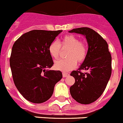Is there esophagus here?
Returning a JSON list of instances; mask_svg holds the SVG:
<instances>
[{
	"mask_svg": "<svg viewBox=\"0 0 123 123\" xmlns=\"http://www.w3.org/2000/svg\"><path fill=\"white\" fill-rule=\"evenodd\" d=\"M68 76H69V74H67V73H62V77H64V78H66V77H68Z\"/></svg>",
	"mask_w": 123,
	"mask_h": 123,
	"instance_id": "obj_1",
	"label": "esophagus"
}]
</instances>
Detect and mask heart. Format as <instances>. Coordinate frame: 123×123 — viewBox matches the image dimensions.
Masks as SVG:
<instances>
[{
    "label": "heart",
    "mask_w": 123,
    "mask_h": 123,
    "mask_svg": "<svg viewBox=\"0 0 123 123\" xmlns=\"http://www.w3.org/2000/svg\"><path fill=\"white\" fill-rule=\"evenodd\" d=\"M61 45L62 47L69 48L66 55L68 58L56 61L55 63V68L56 70L68 72L76 67L77 62H81L85 60L87 48L85 43L80 42L77 37L74 35H65L62 39ZM61 45L58 41L54 40L49 45V54L55 59H57L59 56Z\"/></svg>",
    "instance_id": "b5f03b06"
}]
</instances>
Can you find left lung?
I'll return each mask as SVG.
<instances>
[{
    "mask_svg": "<svg viewBox=\"0 0 123 123\" xmlns=\"http://www.w3.org/2000/svg\"><path fill=\"white\" fill-rule=\"evenodd\" d=\"M70 33L84 35L88 49L85 60L78 70H74L70 75L75 83L70 86V92L73 99L81 104H89L96 101L104 91L111 74V57L107 42L92 29H74ZM85 69L88 73H82Z\"/></svg>",
    "mask_w": 123,
    "mask_h": 123,
    "instance_id": "obj_1",
    "label": "left lung"
}]
</instances>
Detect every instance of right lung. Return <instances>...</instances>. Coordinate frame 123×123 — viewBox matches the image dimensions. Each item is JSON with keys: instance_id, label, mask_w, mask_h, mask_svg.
<instances>
[{"instance_id": "add662e5", "label": "right lung", "mask_w": 123, "mask_h": 123, "mask_svg": "<svg viewBox=\"0 0 123 123\" xmlns=\"http://www.w3.org/2000/svg\"><path fill=\"white\" fill-rule=\"evenodd\" d=\"M61 32L33 30L13 44L10 59L13 81L21 94L31 102L48 100L62 77L59 70L47 69L54 64L49 45Z\"/></svg>"}]
</instances>
